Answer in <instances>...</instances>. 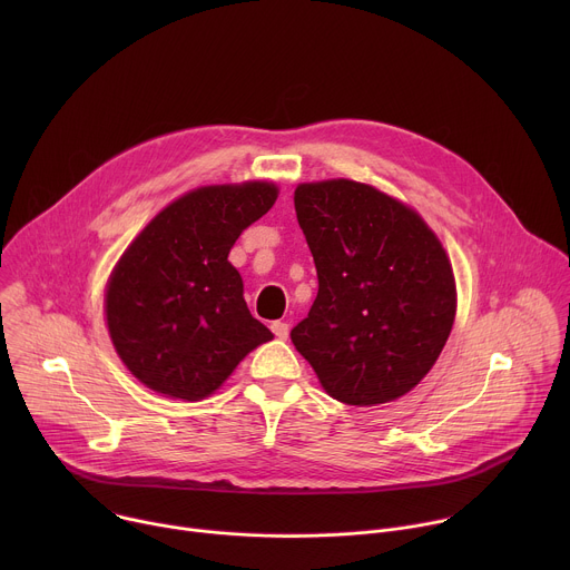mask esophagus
I'll use <instances>...</instances> for the list:
<instances>
[{"label":"esophagus","instance_id":"esophagus-1","mask_svg":"<svg viewBox=\"0 0 570 570\" xmlns=\"http://www.w3.org/2000/svg\"><path fill=\"white\" fill-rule=\"evenodd\" d=\"M271 330H273V334L279 338V341H286L288 338V324L286 322H282V320H277V322H273L271 324Z\"/></svg>","mask_w":570,"mask_h":570}]
</instances>
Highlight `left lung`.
Here are the masks:
<instances>
[{
	"mask_svg": "<svg viewBox=\"0 0 570 570\" xmlns=\"http://www.w3.org/2000/svg\"><path fill=\"white\" fill-rule=\"evenodd\" d=\"M295 212L317 271V297L291 332L295 350L343 403L411 392L455 320L440 238L411 207L345 178L299 185Z\"/></svg>",
	"mask_w": 570,
	"mask_h": 570,
	"instance_id": "8db88e82",
	"label": "left lung"
}]
</instances>
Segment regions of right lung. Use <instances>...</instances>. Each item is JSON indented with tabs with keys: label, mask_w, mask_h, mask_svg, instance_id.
<instances>
[{
	"label": "right lung",
	"mask_w": 570,
	"mask_h": 570,
	"mask_svg": "<svg viewBox=\"0 0 570 570\" xmlns=\"http://www.w3.org/2000/svg\"><path fill=\"white\" fill-rule=\"evenodd\" d=\"M275 200L273 183L200 187L161 209L130 243L108 282L106 320L119 358L146 387L205 399L273 341L243 299L227 255Z\"/></svg>",
	"instance_id": "add662e5"
}]
</instances>
